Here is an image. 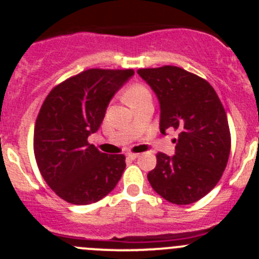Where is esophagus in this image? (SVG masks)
<instances>
[{"label":"esophagus","mask_w":259,"mask_h":259,"mask_svg":"<svg viewBox=\"0 0 259 259\" xmlns=\"http://www.w3.org/2000/svg\"><path fill=\"white\" fill-rule=\"evenodd\" d=\"M127 158H129V159H133V160H134V159H137L138 158V156H139V154H135V153H129V154H127Z\"/></svg>","instance_id":"1"}]
</instances>
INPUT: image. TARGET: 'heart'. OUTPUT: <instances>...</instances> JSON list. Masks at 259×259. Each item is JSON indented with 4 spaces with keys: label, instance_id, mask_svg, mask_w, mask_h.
I'll return each instance as SVG.
<instances>
[{
    "label": "heart",
    "instance_id": "b5f03b06",
    "mask_svg": "<svg viewBox=\"0 0 259 259\" xmlns=\"http://www.w3.org/2000/svg\"><path fill=\"white\" fill-rule=\"evenodd\" d=\"M148 96H151L149 89L143 85V83L135 82L132 83V85L126 89L124 98L125 100H126V103L129 104L130 106H133L137 103H139V101H142L143 99L148 98Z\"/></svg>",
    "mask_w": 259,
    "mask_h": 259
}]
</instances>
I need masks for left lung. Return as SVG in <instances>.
I'll list each match as a JSON object with an SVG mask.
<instances>
[{
  "instance_id": "obj_1",
  "label": "left lung",
  "mask_w": 259,
  "mask_h": 259,
  "mask_svg": "<svg viewBox=\"0 0 259 259\" xmlns=\"http://www.w3.org/2000/svg\"><path fill=\"white\" fill-rule=\"evenodd\" d=\"M160 103V132L179 133L176 155L156 154L148 180L160 197L187 205L202 199L222 178L231 132L226 110L207 80L178 66L139 69Z\"/></svg>"
}]
</instances>
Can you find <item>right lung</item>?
<instances>
[{
	"instance_id": "right-lung-1",
	"label": "right lung",
	"mask_w": 259,
	"mask_h": 259,
	"mask_svg": "<svg viewBox=\"0 0 259 259\" xmlns=\"http://www.w3.org/2000/svg\"><path fill=\"white\" fill-rule=\"evenodd\" d=\"M134 70L89 69L55 86L33 132V151L48 185L67 203L99 202L116 187L125 156L105 154L88 142L98 132L114 94Z\"/></svg>"
}]
</instances>
